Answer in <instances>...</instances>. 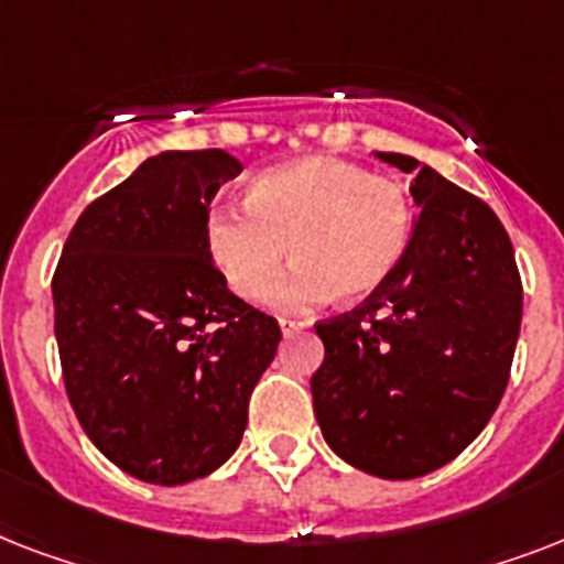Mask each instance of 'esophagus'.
I'll list each match as a JSON object with an SVG mask.
<instances>
[{
  "instance_id": "esophagus-1",
  "label": "esophagus",
  "mask_w": 564,
  "mask_h": 564,
  "mask_svg": "<svg viewBox=\"0 0 564 564\" xmlns=\"http://www.w3.org/2000/svg\"><path fill=\"white\" fill-rule=\"evenodd\" d=\"M304 327H307V322H301V318H281L283 336L295 334V330H304Z\"/></svg>"
}]
</instances>
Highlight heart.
<instances>
[{"mask_svg":"<svg viewBox=\"0 0 564 564\" xmlns=\"http://www.w3.org/2000/svg\"><path fill=\"white\" fill-rule=\"evenodd\" d=\"M412 230L415 207L398 181L336 158H301L254 175L246 210H213L207 251L248 301L272 290L292 254L299 263L272 301L313 307L334 295L369 299L401 265Z\"/></svg>","mask_w":564,"mask_h":564,"instance_id":"heart-1","label":"heart"}]
</instances>
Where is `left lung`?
<instances>
[{
  "instance_id": "left-lung-1",
  "label": "left lung",
  "mask_w": 564,
  "mask_h": 564,
  "mask_svg": "<svg viewBox=\"0 0 564 564\" xmlns=\"http://www.w3.org/2000/svg\"><path fill=\"white\" fill-rule=\"evenodd\" d=\"M375 154L412 175L421 213L392 278L316 325L325 362L310 389L336 456L383 480H412L463 454L498 410L524 290L489 204L410 154Z\"/></svg>"
}]
</instances>
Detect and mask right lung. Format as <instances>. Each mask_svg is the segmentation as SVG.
I'll return each instance as SVG.
<instances>
[{
  "label": "right lung",
  "instance_id": "add662e5",
  "mask_svg": "<svg viewBox=\"0 0 564 564\" xmlns=\"http://www.w3.org/2000/svg\"><path fill=\"white\" fill-rule=\"evenodd\" d=\"M239 170L221 149L149 158L87 204L52 278L75 415L110 463L154 486L207 477L237 451L281 343L207 251L213 195Z\"/></svg>",
  "mask_w": 564,
  "mask_h": 564
}]
</instances>
